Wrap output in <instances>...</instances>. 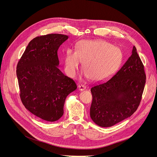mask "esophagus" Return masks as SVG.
Listing matches in <instances>:
<instances>
[{
	"label": "esophagus",
	"mask_w": 157,
	"mask_h": 157,
	"mask_svg": "<svg viewBox=\"0 0 157 157\" xmlns=\"http://www.w3.org/2000/svg\"><path fill=\"white\" fill-rule=\"evenodd\" d=\"M78 88H79V90H80V91H83V90H85L86 89V86L85 85H81L78 86Z\"/></svg>",
	"instance_id": "34e87169"
}]
</instances>
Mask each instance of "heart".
I'll use <instances>...</instances> for the list:
<instances>
[{"label":"heart","instance_id":"b5f03b06","mask_svg":"<svg viewBox=\"0 0 157 157\" xmlns=\"http://www.w3.org/2000/svg\"><path fill=\"white\" fill-rule=\"evenodd\" d=\"M121 61L120 49L102 40H82L78 43L76 50L68 49L65 56V69L74 77L81 62L84 75L94 81H101L110 76Z\"/></svg>","mask_w":157,"mask_h":157}]
</instances>
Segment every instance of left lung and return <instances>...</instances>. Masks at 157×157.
Instances as JSON below:
<instances>
[{
  "label": "left lung",
  "instance_id": "left-lung-1",
  "mask_svg": "<svg viewBox=\"0 0 157 157\" xmlns=\"http://www.w3.org/2000/svg\"><path fill=\"white\" fill-rule=\"evenodd\" d=\"M145 83L144 66L133 46L127 60L109 79L92 86L93 121L100 127H110L130 117L141 102Z\"/></svg>",
  "mask_w": 157,
  "mask_h": 157
}]
</instances>
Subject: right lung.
Returning <instances> with one entry per match:
<instances>
[{
	"mask_svg": "<svg viewBox=\"0 0 157 157\" xmlns=\"http://www.w3.org/2000/svg\"><path fill=\"white\" fill-rule=\"evenodd\" d=\"M68 38L52 34L32 39L16 68L23 104L47 121L63 116L66 97L77 88L75 82L59 69L58 49Z\"/></svg>",
	"mask_w": 157,
	"mask_h": 157,
	"instance_id": "obj_1",
	"label": "right lung"
}]
</instances>
